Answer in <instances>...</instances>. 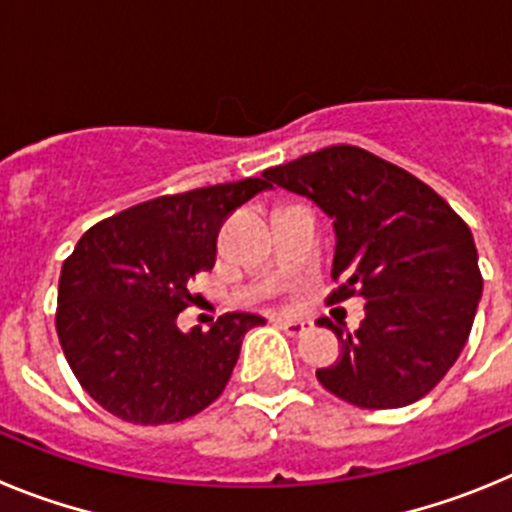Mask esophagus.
<instances>
[{"label":"esophagus","instance_id":"esophagus-1","mask_svg":"<svg viewBox=\"0 0 512 512\" xmlns=\"http://www.w3.org/2000/svg\"><path fill=\"white\" fill-rule=\"evenodd\" d=\"M277 325L289 338H302L310 330V323H305V320H277Z\"/></svg>","mask_w":512,"mask_h":512}]
</instances>
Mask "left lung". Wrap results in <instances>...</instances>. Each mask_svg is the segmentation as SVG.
<instances>
[{"label": "left lung", "mask_w": 512, "mask_h": 512, "mask_svg": "<svg viewBox=\"0 0 512 512\" xmlns=\"http://www.w3.org/2000/svg\"><path fill=\"white\" fill-rule=\"evenodd\" d=\"M266 182L312 200L336 230L330 302L366 300L341 356L318 369L325 390L356 408H405L446 377L467 346L482 274L469 225L441 194L359 146H328L271 166Z\"/></svg>", "instance_id": "8db88e82"}]
</instances>
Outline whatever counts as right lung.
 Returning <instances> with one entry per match:
<instances>
[{"label": "right lung", "mask_w": 512, "mask_h": 512, "mask_svg": "<svg viewBox=\"0 0 512 512\" xmlns=\"http://www.w3.org/2000/svg\"><path fill=\"white\" fill-rule=\"evenodd\" d=\"M266 187L251 176L164 194L81 235L61 266L56 333L74 377L107 413L179 423L223 395L243 336L264 318L225 312L189 333L176 318L194 302L192 279L215 266L225 217Z\"/></svg>", "instance_id": "1"}]
</instances>
